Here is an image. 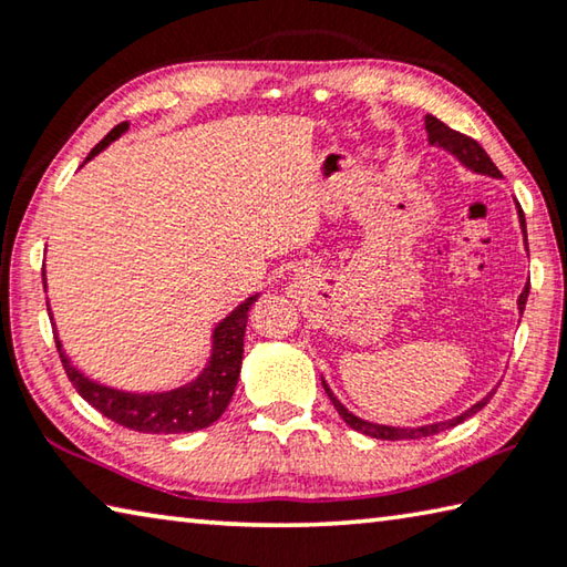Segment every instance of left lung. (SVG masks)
I'll use <instances>...</instances> for the list:
<instances>
[{
  "label": "left lung",
  "instance_id": "1",
  "mask_svg": "<svg viewBox=\"0 0 567 567\" xmlns=\"http://www.w3.org/2000/svg\"><path fill=\"white\" fill-rule=\"evenodd\" d=\"M425 130H427L430 145L447 150L450 155H455L460 162H463L465 167L477 172V175L503 177L501 169L495 167V162L487 157V152L480 147L473 137H467V134H463V132L450 130L445 122H440L437 117H433V114H427V117H425ZM517 215H520V227H523V233H525V215H523L520 207H517ZM527 292H530V285L525 287V290L520 292V300H517V310H520V315L525 310ZM322 388H324V392H328V398L332 400L334 410L340 412V417L348 422L352 430H358V433H362V435L378 437V440H417V437H430V435H435V433H443V430L455 427L463 420H467L470 415H475V412L483 410L487 402H491V398H493V392H491V395L483 398L480 402H475V405L470 408V410H465L463 415H457V417L447 420V422H435V425H422V427H390V425H375V422H368V420H360L358 415H352V412L344 408L338 398L332 395V390L328 388V382H322Z\"/></svg>",
  "mask_w": 567,
  "mask_h": 567
}]
</instances>
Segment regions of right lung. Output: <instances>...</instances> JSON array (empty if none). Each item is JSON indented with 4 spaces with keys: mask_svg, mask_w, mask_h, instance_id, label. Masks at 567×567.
Returning a JSON list of instances; mask_svg holds the SVG:
<instances>
[{
    "mask_svg": "<svg viewBox=\"0 0 567 567\" xmlns=\"http://www.w3.org/2000/svg\"><path fill=\"white\" fill-rule=\"evenodd\" d=\"M130 124L122 122L94 147L87 159L117 140ZM257 297L247 300L229 312L227 318L217 324L213 334V358L195 382L185 388L155 392V395H134V392H120L104 388L100 382L84 378L80 370H74L66 354L62 352L60 340L54 338L56 350H60L62 368L74 390L90 402L94 410H100L104 417L134 430V433L150 435H175V433H195V430L209 427L213 422L227 410L229 400L235 395L239 368H243V344H245V328L247 312Z\"/></svg>",
    "mask_w": 567,
    "mask_h": 567,
    "instance_id": "obj_1",
    "label": "right lung"
}]
</instances>
